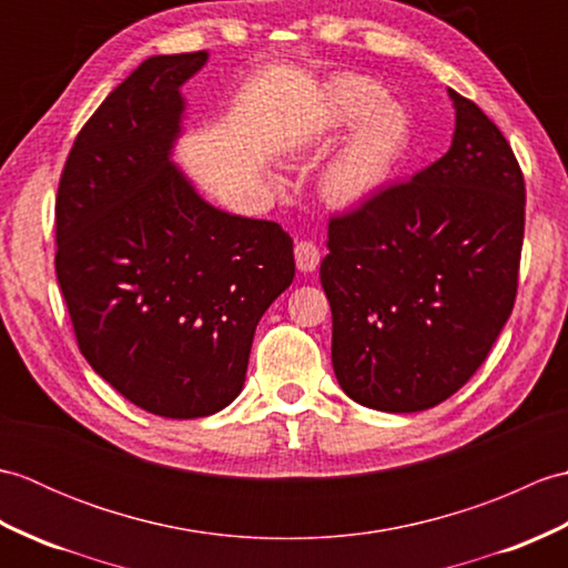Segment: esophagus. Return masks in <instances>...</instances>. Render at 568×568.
Returning <instances> with one entry per match:
<instances>
[{"instance_id": "1", "label": "esophagus", "mask_w": 568, "mask_h": 568, "mask_svg": "<svg viewBox=\"0 0 568 568\" xmlns=\"http://www.w3.org/2000/svg\"><path fill=\"white\" fill-rule=\"evenodd\" d=\"M320 258V248L312 241H300V244H295V263L300 273L317 271Z\"/></svg>"}]
</instances>
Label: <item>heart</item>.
Segmentation results:
<instances>
[{
  "instance_id": "obj_1",
  "label": "heart",
  "mask_w": 568,
  "mask_h": 568,
  "mask_svg": "<svg viewBox=\"0 0 568 568\" xmlns=\"http://www.w3.org/2000/svg\"><path fill=\"white\" fill-rule=\"evenodd\" d=\"M352 121L342 146L320 173V195L336 210L358 207L376 195L409 141L407 112L397 102L383 100L378 82L342 75L324 84L293 153L322 149Z\"/></svg>"
}]
</instances>
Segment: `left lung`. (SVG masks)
I'll use <instances>...</instances> for the list:
<instances>
[{
    "label": "left lung",
    "instance_id": "left-lung-1",
    "mask_svg": "<svg viewBox=\"0 0 568 568\" xmlns=\"http://www.w3.org/2000/svg\"><path fill=\"white\" fill-rule=\"evenodd\" d=\"M449 98L452 149L334 216L320 265L336 381L381 413H419L454 395L515 305L523 171L500 129L458 92Z\"/></svg>",
    "mask_w": 568,
    "mask_h": 568
}]
</instances>
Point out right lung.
<instances>
[{
    "label": "right lung",
    "mask_w": 568,
    "mask_h": 568,
    "mask_svg": "<svg viewBox=\"0 0 568 568\" xmlns=\"http://www.w3.org/2000/svg\"><path fill=\"white\" fill-rule=\"evenodd\" d=\"M207 58L143 60L82 126L55 200V273L82 356L171 419L236 400L256 324L295 277L281 224L216 210L171 161L180 88Z\"/></svg>",
    "instance_id": "right-lung-1"
}]
</instances>
